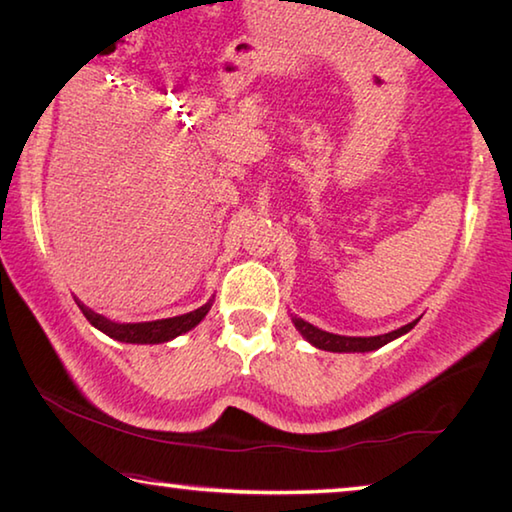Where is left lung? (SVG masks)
<instances>
[{"instance_id": "8db88e82", "label": "left lung", "mask_w": 512, "mask_h": 512, "mask_svg": "<svg viewBox=\"0 0 512 512\" xmlns=\"http://www.w3.org/2000/svg\"><path fill=\"white\" fill-rule=\"evenodd\" d=\"M293 325H296L298 332L305 336V339L314 345L318 350H327V352H370V350H377L381 345L395 341L397 336H402L406 332H411L415 327L418 320H413V323L404 325L400 329H395V332H388V334H379V336H341V334H332V332H325V329H318L307 320H302L298 316H293Z\"/></svg>"}]
</instances>
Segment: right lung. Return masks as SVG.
Masks as SVG:
<instances>
[{"label": "right lung", "instance_id": "add662e5", "mask_svg": "<svg viewBox=\"0 0 512 512\" xmlns=\"http://www.w3.org/2000/svg\"><path fill=\"white\" fill-rule=\"evenodd\" d=\"M83 316L90 320V325L101 329L103 334H108L110 339L121 341V343H167L176 336L194 329L201 320L207 316V311L212 307V300L205 302L203 307H198L189 314L173 316V318H162V320H149V323H112L110 318L97 314L90 307L79 305Z\"/></svg>", "mask_w": 512, "mask_h": 512}]
</instances>
